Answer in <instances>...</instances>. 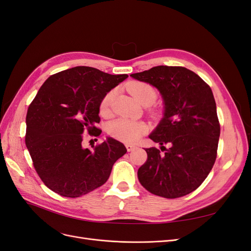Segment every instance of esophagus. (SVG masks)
Masks as SVG:
<instances>
[{
  "instance_id": "obj_1",
  "label": "esophagus",
  "mask_w": 251,
  "mask_h": 251,
  "mask_svg": "<svg viewBox=\"0 0 251 251\" xmlns=\"http://www.w3.org/2000/svg\"><path fill=\"white\" fill-rule=\"evenodd\" d=\"M126 148L127 151H134V150L136 149V147H135V146H132V144H126Z\"/></svg>"
}]
</instances>
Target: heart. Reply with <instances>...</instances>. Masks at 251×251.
I'll return each mask as SVG.
<instances>
[{
    "mask_svg": "<svg viewBox=\"0 0 251 251\" xmlns=\"http://www.w3.org/2000/svg\"><path fill=\"white\" fill-rule=\"evenodd\" d=\"M136 100L144 105L153 103L157 98L156 89L150 83L142 81H134L127 87ZM115 95V91L111 90L105 94L100 103V115L107 117L111 114V103ZM149 126L141 120H131L126 118H118L113 120L108 126V133L111 137L126 143H135L141 136L147 134Z\"/></svg>",
    "mask_w": 251,
    "mask_h": 251,
    "instance_id": "1",
    "label": "heart"
}]
</instances>
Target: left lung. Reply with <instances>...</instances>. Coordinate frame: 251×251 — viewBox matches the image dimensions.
Returning a JSON list of instances; mask_svg holds the SVG:
<instances>
[{
    "label": "left lung",
    "instance_id": "8db88e82",
    "mask_svg": "<svg viewBox=\"0 0 251 251\" xmlns=\"http://www.w3.org/2000/svg\"><path fill=\"white\" fill-rule=\"evenodd\" d=\"M156 87L164 100V117L150 138L161 148L146 149L138 170L141 185L159 197L180 198L206 179L217 158L220 123L210 87L180 66H157L131 74Z\"/></svg>",
    "mask_w": 251,
    "mask_h": 251
}]
</instances>
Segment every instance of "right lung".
Instances as JSON below:
<instances>
[{"mask_svg":"<svg viewBox=\"0 0 251 251\" xmlns=\"http://www.w3.org/2000/svg\"><path fill=\"white\" fill-rule=\"evenodd\" d=\"M127 74L112 75L92 67H74L48 77L30 103L26 147L44 184L77 198L104 184L120 157L123 143L108 138L93 151L82 148L85 134L97 137L100 103Z\"/></svg>","mask_w":251,"mask_h":251,"instance_id":"obj_1","label":"right lung"}]
</instances>
